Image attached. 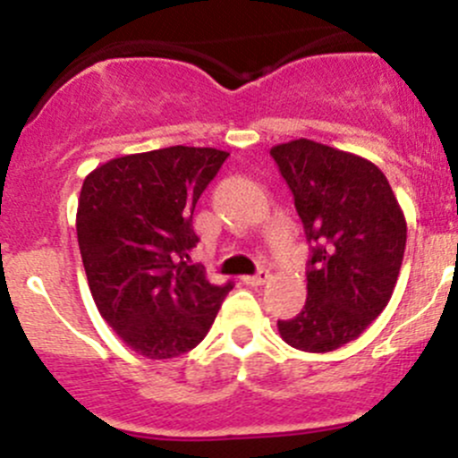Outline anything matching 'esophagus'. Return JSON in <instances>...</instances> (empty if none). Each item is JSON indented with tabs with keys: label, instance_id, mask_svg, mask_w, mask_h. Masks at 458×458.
<instances>
[{
	"label": "esophagus",
	"instance_id": "obj_1",
	"mask_svg": "<svg viewBox=\"0 0 458 458\" xmlns=\"http://www.w3.org/2000/svg\"><path fill=\"white\" fill-rule=\"evenodd\" d=\"M267 279H270V272L263 270V267H261V270H259L257 275L243 276V284H248V285H263Z\"/></svg>",
	"mask_w": 458,
	"mask_h": 458
}]
</instances>
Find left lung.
Segmentation results:
<instances>
[{"label":"left lung","instance_id":"left-lung-1","mask_svg":"<svg viewBox=\"0 0 458 458\" xmlns=\"http://www.w3.org/2000/svg\"><path fill=\"white\" fill-rule=\"evenodd\" d=\"M270 155L310 243L306 306L276 321L279 335L303 352H332L357 339L390 301L408 234L403 210L386 174L352 152L294 140Z\"/></svg>","mask_w":458,"mask_h":458}]
</instances>
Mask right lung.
Listing matches in <instances>:
<instances>
[{
	"label": "right lung",
	"instance_id": "right-lung-1",
	"mask_svg": "<svg viewBox=\"0 0 458 458\" xmlns=\"http://www.w3.org/2000/svg\"><path fill=\"white\" fill-rule=\"evenodd\" d=\"M228 152L170 146L110 159L84 179L77 242L97 310L146 359L197 348L233 281L188 263L192 212Z\"/></svg>",
	"mask_w": 458,
	"mask_h": 458
}]
</instances>
